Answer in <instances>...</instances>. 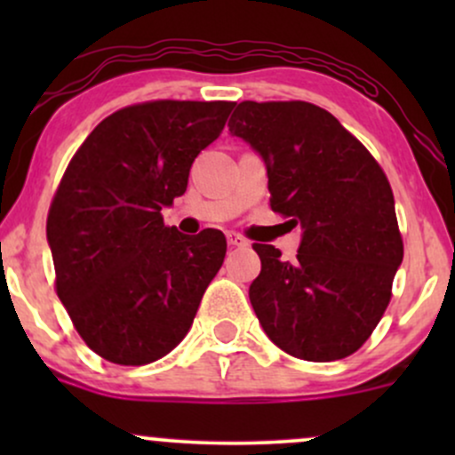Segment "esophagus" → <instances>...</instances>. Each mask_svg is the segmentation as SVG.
I'll return each instance as SVG.
<instances>
[{"mask_svg":"<svg viewBox=\"0 0 455 455\" xmlns=\"http://www.w3.org/2000/svg\"><path fill=\"white\" fill-rule=\"evenodd\" d=\"M227 242H228V245H233V248H243V245H248V239L235 231L227 233Z\"/></svg>","mask_w":455,"mask_h":455,"instance_id":"34e87169","label":"esophagus"}]
</instances>
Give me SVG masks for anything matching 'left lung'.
I'll return each instance as SVG.
<instances>
[{
  "mask_svg": "<svg viewBox=\"0 0 455 455\" xmlns=\"http://www.w3.org/2000/svg\"><path fill=\"white\" fill-rule=\"evenodd\" d=\"M228 130L267 164L271 210L301 224L297 259L254 243L250 304L269 340L307 362H336L372 336L404 257L394 192L374 156L316 104L252 102Z\"/></svg>",
  "mask_w": 455,
  "mask_h": 455,
  "instance_id": "1",
  "label": "left lung"
}]
</instances>
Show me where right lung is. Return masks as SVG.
I'll return each mask as SVG.
<instances>
[{
	"mask_svg": "<svg viewBox=\"0 0 455 455\" xmlns=\"http://www.w3.org/2000/svg\"><path fill=\"white\" fill-rule=\"evenodd\" d=\"M235 102L149 100L102 119L72 156L46 218L55 291L102 359L145 365L184 340L227 239L166 227L192 162Z\"/></svg>",
	"mask_w": 455,
	"mask_h": 455,
	"instance_id": "1",
	"label": "right lung"
}]
</instances>
